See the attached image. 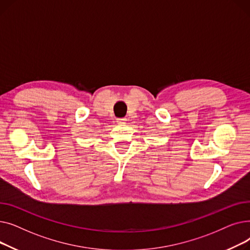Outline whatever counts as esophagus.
Listing matches in <instances>:
<instances>
[{
	"instance_id": "34e87169",
	"label": "esophagus",
	"mask_w": 250,
	"mask_h": 250,
	"mask_svg": "<svg viewBox=\"0 0 250 250\" xmlns=\"http://www.w3.org/2000/svg\"><path fill=\"white\" fill-rule=\"evenodd\" d=\"M125 122H126V118H125V117L117 118V120H116V123H117L118 125H124V124H125Z\"/></svg>"
}]
</instances>
